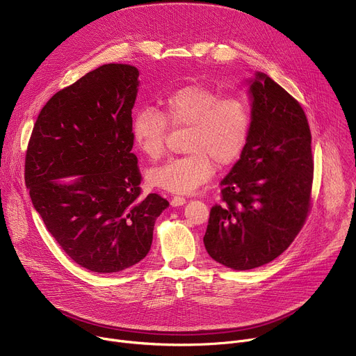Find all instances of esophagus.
Here are the masks:
<instances>
[{
  "label": "esophagus",
  "instance_id": "obj_1",
  "mask_svg": "<svg viewBox=\"0 0 356 356\" xmlns=\"http://www.w3.org/2000/svg\"><path fill=\"white\" fill-rule=\"evenodd\" d=\"M172 207H180V206H184L186 204V198L184 197H180V195H175L170 201Z\"/></svg>",
  "mask_w": 356,
  "mask_h": 356
}]
</instances>
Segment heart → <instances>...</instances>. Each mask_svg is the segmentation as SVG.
<instances>
[{
    "instance_id": "b5f03b06",
    "label": "heart",
    "mask_w": 356,
    "mask_h": 356,
    "mask_svg": "<svg viewBox=\"0 0 356 356\" xmlns=\"http://www.w3.org/2000/svg\"><path fill=\"white\" fill-rule=\"evenodd\" d=\"M168 124L188 128V154L152 169L147 180L170 193L190 194L211 179L216 162L228 166L239 158L249 138L250 113L241 97H222L204 86L183 87L165 99L162 111L146 107L134 115V142L149 161L163 155Z\"/></svg>"
}]
</instances>
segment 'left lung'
Segmentation results:
<instances>
[{"label": "left lung", "mask_w": 356, "mask_h": 356, "mask_svg": "<svg viewBox=\"0 0 356 356\" xmlns=\"http://www.w3.org/2000/svg\"><path fill=\"white\" fill-rule=\"evenodd\" d=\"M250 99L248 142L221 180L204 235L209 255L234 270L276 259L306 221L313 183L312 134L297 101L268 74L245 80Z\"/></svg>", "instance_id": "8db88e82"}]
</instances>
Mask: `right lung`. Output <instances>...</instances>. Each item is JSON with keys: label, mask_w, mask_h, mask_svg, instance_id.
Here are the masks:
<instances>
[{"label": "right lung", "mask_w": 356, "mask_h": 356, "mask_svg": "<svg viewBox=\"0 0 356 356\" xmlns=\"http://www.w3.org/2000/svg\"><path fill=\"white\" fill-rule=\"evenodd\" d=\"M139 70L97 67L60 90L39 113L25 159V183L47 231L81 268L114 273L150 250L168 200L140 195L132 154Z\"/></svg>", "instance_id": "add662e5"}]
</instances>
